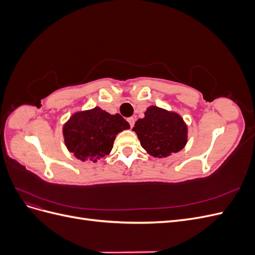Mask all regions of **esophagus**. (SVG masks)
Here are the masks:
<instances>
[{"instance_id":"obj_1","label":"esophagus","mask_w":255,"mask_h":255,"mask_svg":"<svg viewBox=\"0 0 255 255\" xmlns=\"http://www.w3.org/2000/svg\"><path fill=\"white\" fill-rule=\"evenodd\" d=\"M128 122L129 123L130 128H133V127H134V123H135V118H134V117H129V118H128Z\"/></svg>"}]
</instances>
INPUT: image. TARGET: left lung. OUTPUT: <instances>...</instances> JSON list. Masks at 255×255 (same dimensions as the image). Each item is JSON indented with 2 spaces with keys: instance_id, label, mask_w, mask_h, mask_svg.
Segmentation results:
<instances>
[{
  "instance_id": "8db88e82",
  "label": "left lung",
  "mask_w": 255,
  "mask_h": 255,
  "mask_svg": "<svg viewBox=\"0 0 255 255\" xmlns=\"http://www.w3.org/2000/svg\"><path fill=\"white\" fill-rule=\"evenodd\" d=\"M133 130L142 148L154 157H167L187 143V126L181 116L154 105L135 122Z\"/></svg>"
}]
</instances>
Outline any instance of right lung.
Segmentation results:
<instances>
[{"mask_svg":"<svg viewBox=\"0 0 255 255\" xmlns=\"http://www.w3.org/2000/svg\"><path fill=\"white\" fill-rule=\"evenodd\" d=\"M128 128L119 114L111 115L97 106L74 113L64 125L63 134L67 149L76 158L96 163L111 153L116 136Z\"/></svg>","mask_w":255,"mask_h":255,"instance_id":"1","label":"right lung"}]
</instances>
